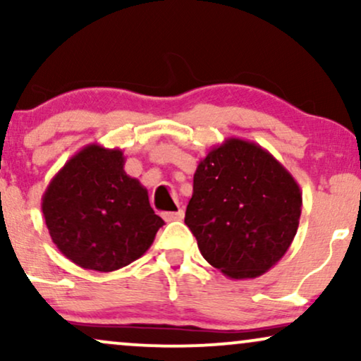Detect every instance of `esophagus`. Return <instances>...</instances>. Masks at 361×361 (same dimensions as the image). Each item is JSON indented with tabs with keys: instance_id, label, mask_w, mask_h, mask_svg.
<instances>
[{
	"instance_id": "1",
	"label": "esophagus",
	"mask_w": 361,
	"mask_h": 361,
	"mask_svg": "<svg viewBox=\"0 0 361 361\" xmlns=\"http://www.w3.org/2000/svg\"><path fill=\"white\" fill-rule=\"evenodd\" d=\"M163 217H164V221H166V222L181 221V219L185 217V212H183V209H180V210H176V212H164Z\"/></svg>"
}]
</instances>
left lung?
I'll use <instances>...</instances> for the list:
<instances>
[{
  "instance_id": "left-lung-1",
  "label": "left lung",
  "mask_w": 361,
  "mask_h": 361,
  "mask_svg": "<svg viewBox=\"0 0 361 361\" xmlns=\"http://www.w3.org/2000/svg\"><path fill=\"white\" fill-rule=\"evenodd\" d=\"M300 212V186L288 169L259 144L229 137L198 163L185 224L214 268L244 280L283 258Z\"/></svg>"
}]
</instances>
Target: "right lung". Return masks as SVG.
<instances>
[{
	"instance_id": "1",
	"label": "right lung",
	"mask_w": 361,
	"mask_h": 361,
	"mask_svg": "<svg viewBox=\"0 0 361 361\" xmlns=\"http://www.w3.org/2000/svg\"><path fill=\"white\" fill-rule=\"evenodd\" d=\"M120 149L88 144L62 166L42 195L49 234L85 270L109 273L146 252L164 221L147 190L123 171Z\"/></svg>"
}]
</instances>
